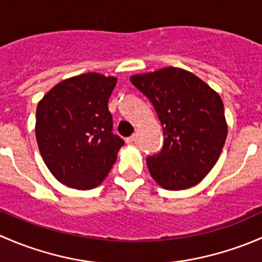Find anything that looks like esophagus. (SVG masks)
Masks as SVG:
<instances>
[{
	"label": "esophagus",
	"instance_id": "34e87169",
	"mask_svg": "<svg viewBox=\"0 0 262 262\" xmlns=\"http://www.w3.org/2000/svg\"><path fill=\"white\" fill-rule=\"evenodd\" d=\"M134 139H136V137H134V136L128 137V138H125V143L126 144H132L134 142Z\"/></svg>",
	"mask_w": 262,
	"mask_h": 262
}]
</instances>
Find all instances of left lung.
Wrapping results in <instances>:
<instances>
[{
	"label": "left lung",
	"mask_w": 262,
	"mask_h": 262,
	"mask_svg": "<svg viewBox=\"0 0 262 262\" xmlns=\"http://www.w3.org/2000/svg\"><path fill=\"white\" fill-rule=\"evenodd\" d=\"M130 81L150 100L163 126L162 150L147 158L153 180L172 191L198 185L214 167L227 138L218 92L178 67L133 75Z\"/></svg>",
	"instance_id": "8db88e82"
}]
</instances>
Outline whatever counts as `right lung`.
Masks as SVG:
<instances>
[{"label": "right lung", "instance_id": "obj_1", "mask_svg": "<svg viewBox=\"0 0 262 262\" xmlns=\"http://www.w3.org/2000/svg\"><path fill=\"white\" fill-rule=\"evenodd\" d=\"M118 78L89 72L66 78L36 106L35 136L48 170L63 185L90 190L106 179L124 144L107 109Z\"/></svg>", "mask_w": 262, "mask_h": 262}]
</instances>
